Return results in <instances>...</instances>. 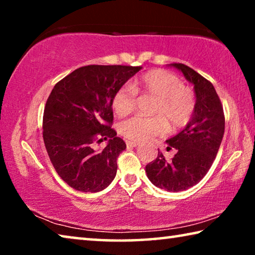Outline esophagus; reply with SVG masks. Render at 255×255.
<instances>
[{
	"label": "esophagus",
	"instance_id": "obj_1",
	"mask_svg": "<svg viewBox=\"0 0 255 255\" xmlns=\"http://www.w3.org/2000/svg\"><path fill=\"white\" fill-rule=\"evenodd\" d=\"M126 145H127V147H136V146H138V143H136V141L127 140L126 141Z\"/></svg>",
	"mask_w": 255,
	"mask_h": 255
}]
</instances>
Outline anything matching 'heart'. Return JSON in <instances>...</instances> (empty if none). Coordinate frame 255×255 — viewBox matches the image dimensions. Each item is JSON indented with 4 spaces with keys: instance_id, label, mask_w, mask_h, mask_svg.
I'll return each mask as SVG.
<instances>
[{
    "instance_id": "1",
    "label": "heart",
    "mask_w": 255,
    "mask_h": 255,
    "mask_svg": "<svg viewBox=\"0 0 255 255\" xmlns=\"http://www.w3.org/2000/svg\"><path fill=\"white\" fill-rule=\"evenodd\" d=\"M136 94L156 99L152 114L157 117L135 116L120 124L119 130L127 139L141 141L162 135L165 124L171 130L187 126L196 109V98L191 90L171 72L156 68L146 72L133 80L130 88L118 89L111 100V107L117 117L130 114L136 106Z\"/></svg>"
}]
</instances>
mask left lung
<instances>
[{
  "label": "left lung",
  "instance_id": "obj_1",
  "mask_svg": "<svg viewBox=\"0 0 255 255\" xmlns=\"http://www.w3.org/2000/svg\"><path fill=\"white\" fill-rule=\"evenodd\" d=\"M171 66L182 72L195 85L196 109L183 130L166 140L170 145L166 149H176L174 157L167 161L158 150L156 159L148 163L145 170L157 188L178 192L200 182L213 165L225 130V116L211 82L184 64L174 63Z\"/></svg>",
  "mask_w": 255,
  "mask_h": 255
}]
</instances>
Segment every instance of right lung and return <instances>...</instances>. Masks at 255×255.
Here are the masks:
<instances>
[{
	"label": "right lung",
	"mask_w": 255,
	"mask_h": 255,
	"mask_svg": "<svg viewBox=\"0 0 255 255\" xmlns=\"http://www.w3.org/2000/svg\"><path fill=\"white\" fill-rule=\"evenodd\" d=\"M140 66L88 65L56 83L47 99L42 137L54 169L77 191L106 189L117 173L126 143L111 128V100ZM109 139L102 151L93 144Z\"/></svg>",
	"instance_id": "right-lung-1"
}]
</instances>
